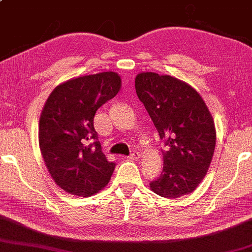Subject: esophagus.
<instances>
[{
    "label": "esophagus",
    "mask_w": 252,
    "mask_h": 252,
    "mask_svg": "<svg viewBox=\"0 0 252 252\" xmlns=\"http://www.w3.org/2000/svg\"><path fill=\"white\" fill-rule=\"evenodd\" d=\"M129 158H132V160H138V158H140V153H139V152L134 151V152H132V153L130 154Z\"/></svg>",
    "instance_id": "obj_1"
}]
</instances>
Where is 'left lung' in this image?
I'll return each instance as SVG.
<instances>
[{
	"label": "left lung",
	"mask_w": 252,
	"mask_h": 252,
	"mask_svg": "<svg viewBox=\"0 0 252 252\" xmlns=\"http://www.w3.org/2000/svg\"><path fill=\"white\" fill-rule=\"evenodd\" d=\"M134 87L166 146L161 176L151 189L166 198L192 193L207 175L216 146L207 105L195 89L170 75L140 73Z\"/></svg>",
	"instance_id": "obj_1"
}]
</instances>
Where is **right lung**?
Returning a JSON list of instances; mask_svg holds the SVG:
<instances>
[{"mask_svg": "<svg viewBox=\"0 0 252 252\" xmlns=\"http://www.w3.org/2000/svg\"><path fill=\"white\" fill-rule=\"evenodd\" d=\"M121 89V77L102 72L57 86L38 123V144L48 171L65 192L88 197L107 185L115 169L94 126L97 109Z\"/></svg>", "mask_w": 252, "mask_h": 252, "instance_id": "right-lung-1", "label": "right lung"}]
</instances>
